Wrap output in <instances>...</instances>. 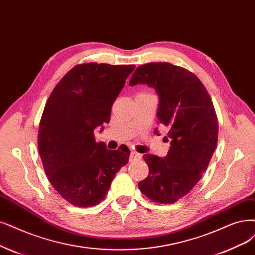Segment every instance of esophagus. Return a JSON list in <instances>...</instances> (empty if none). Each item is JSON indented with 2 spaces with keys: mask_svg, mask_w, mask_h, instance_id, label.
I'll return each instance as SVG.
<instances>
[{
  "mask_svg": "<svg viewBox=\"0 0 255 255\" xmlns=\"http://www.w3.org/2000/svg\"><path fill=\"white\" fill-rule=\"evenodd\" d=\"M140 157H142V154H139L135 151H131L130 153V159H139Z\"/></svg>",
  "mask_w": 255,
  "mask_h": 255,
  "instance_id": "1",
  "label": "esophagus"
}]
</instances>
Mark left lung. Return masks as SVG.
I'll return each mask as SVG.
<instances>
[{
  "mask_svg": "<svg viewBox=\"0 0 255 255\" xmlns=\"http://www.w3.org/2000/svg\"><path fill=\"white\" fill-rule=\"evenodd\" d=\"M148 85L158 97L157 124L169 128L170 147L163 158L145 154L149 174L138 183L148 199L171 204L201 180L218 143L219 123L209 93L192 72L170 63L139 66L130 86ZM158 134V128L154 129Z\"/></svg>",
  "mask_w": 255,
  "mask_h": 255,
  "instance_id": "8db88e82",
  "label": "left lung"
}]
</instances>
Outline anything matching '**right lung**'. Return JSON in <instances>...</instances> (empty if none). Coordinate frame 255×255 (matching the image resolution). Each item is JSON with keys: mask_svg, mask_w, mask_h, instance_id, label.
Segmentation results:
<instances>
[{"mask_svg": "<svg viewBox=\"0 0 255 255\" xmlns=\"http://www.w3.org/2000/svg\"><path fill=\"white\" fill-rule=\"evenodd\" d=\"M134 65H77L59 82L40 122L37 148L51 185L78 207L102 202L130 150L97 143L96 128L109 123L113 102Z\"/></svg>", "mask_w": 255, "mask_h": 255, "instance_id": "right-lung-1", "label": "right lung"}]
</instances>
